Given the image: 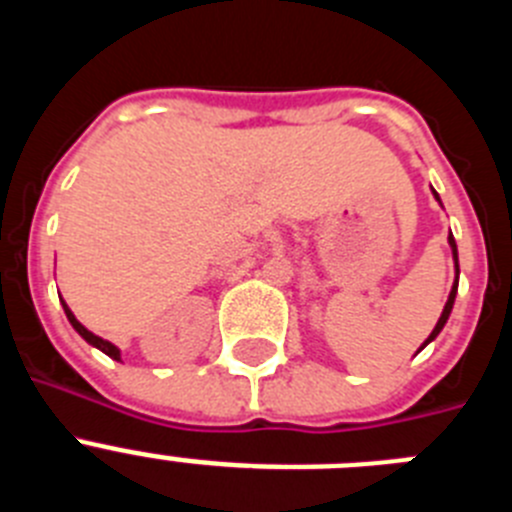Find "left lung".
I'll return each mask as SVG.
<instances>
[{
    "label": "left lung",
    "mask_w": 512,
    "mask_h": 512,
    "mask_svg": "<svg viewBox=\"0 0 512 512\" xmlns=\"http://www.w3.org/2000/svg\"><path fill=\"white\" fill-rule=\"evenodd\" d=\"M436 194V192H433ZM436 200H438V194H436ZM441 202V200H438ZM449 246H451V253H454V264H456V282H454V287H451V292H449V300H446V307H443V312H441V318H438V323H436V328H433V333L428 338H425V343L423 346H428V343L433 341V338L438 336V333H441L443 330V325H446V320H449V315H451V307H454V300H456V287H459V253H456V241H454V235H449ZM420 346V348H423Z\"/></svg>",
    "instance_id": "left-lung-1"
}]
</instances>
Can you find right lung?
<instances>
[{"instance_id":"1","label":"right lung","mask_w":512,"mask_h":512,"mask_svg":"<svg viewBox=\"0 0 512 512\" xmlns=\"http://www.w3.org/2000/svg\"><path fill=\"white\" fill-rule=\"evenodd\" d=\"M61 302H63V300H61ZM63 312H66V318H69V323L74 325V330H76V333H79L81 338H84V341H87V343H92L94 348H99V351H102V354H107V356H110V359L120 361V348H117V346H112L110 341H104V338L94 336L92 330H87V328H84V325H81L79 320L74 318V312L69 310V305H66V302H63Z\"/></svg>"}]
</instances>
